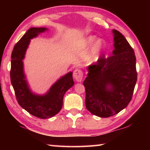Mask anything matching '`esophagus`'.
<instances>
[{
  "label": "esophagus",
  "instance_id": "34e87169",
  "mask_svg": "<svg viewBox=\"0 0 150 150\" xmlns=\"http://www.w3.org/2000/svg\"><path fill=\"white\" fill-rule=\"evenodd\" d=\"M83 73L82 71L79 69H76L73 71V77L77 81V82H81L83 79Z\"/></svg>",
  "mask_w": 150,
  "mask_h": 150
}]
</instances>
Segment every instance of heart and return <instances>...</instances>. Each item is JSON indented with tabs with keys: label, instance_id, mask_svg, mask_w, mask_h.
<instances>
[{
	"label": "heart",
	"instance_id": "b5f03b06",
	"mask_svg": "<svg viewBox=\"0 0 150 150\" xmlns=\"http://www.w3.org/2000/svg\"><path fill=\"white\" fill-rule=\"evenodd\" d=\"M97 39L95 35H89L83 41V45L85 47H88L92 45L94 42ZM104 48V43L102 40H97L93 45L92 49H91V58H95L97 57L98 55L102 52L103 49Z\"/></svg>",
	"mask_w": 150,
	"mask_h": 150
}]
</instances>
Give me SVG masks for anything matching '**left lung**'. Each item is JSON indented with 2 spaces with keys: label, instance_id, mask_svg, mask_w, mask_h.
Returning a JSON list of instances; mask_svg holds the SVG:
<instances>
[{
  "label": "left lung",
  "instance_id": "obj_1",
  "mask_svg": "<svg viewBox=\"0 0 150 150\" xmlns=\"http://www.w3.org/2000/svg\"><path fill=\"white\" fill-rule=\"evenodd\" d=\"M115 50L108 58L101 56L88 66L85 88L87 110L107 118L125 108L132 97L137 81L136 56L133 48L116 30H112Z\"/></svg>",
  "mask_w": 150,
  "mask_h": 150
}]
</instances>
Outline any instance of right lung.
I'll return each instance as SVG.
<instances>
[{"label": "right lung", "mask_w": 150, "mask_h": 150, "mask_svg": "<svg viewBox=\"0 0 150 150\" xmlns=\"http://www.w3.org/2000/svg\"><path fill=\"white\" fill-rule=\"evenodd\" d=\"M46 28H31L14 45L11 55V80L16 100L21 107L35 117L45 119L55 116L62 108L65 93L74 85L73 73L58 79L44 95L33 93L24 73L23 62L30 40L45 32Z\"/></svg>", "instance_id": "1"}]
</instances>
